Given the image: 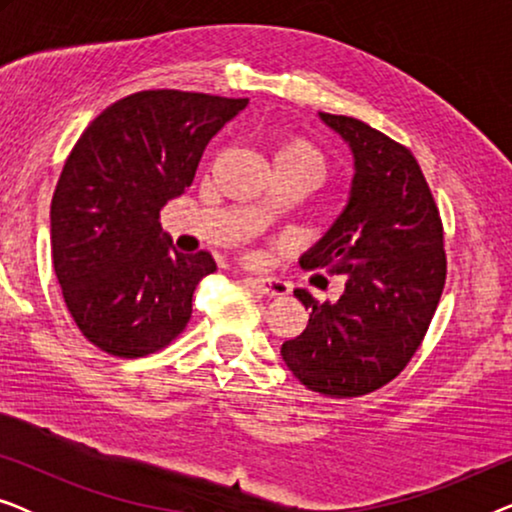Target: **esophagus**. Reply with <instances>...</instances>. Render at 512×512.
Here are the masks:
<instances>
[{
  "label": "esophagus",
  "mask_w": 512,
  "mask_h": 512,
  "mask_svg": "<svg viewBox=\"0 0 512 512\" xmlns=\"http://www.w3.org/2000/svg\"><path fill=\"white\" fill-rule=\"evenodd\" d=\"M249 282L254 284V289H258L265 296L270 298H277V296H286V293L291 291V286L282 282V279H275V277H249Z\"/></svg>",
  "instance_id": "34e87169"
}]
</instances>
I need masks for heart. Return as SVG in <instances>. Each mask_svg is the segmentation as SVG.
<instances>
[{
  "instance_id": "heart-1",
  "label": "heart",
  "mask_w": 512,
  "mask_h": 512,
  "mask_svg": "<svg viewBox=\"0 0 512 512\" xmlns=\"http://www.w3.org/2000/svg\"><path fill=\"white\" fill-rule=\"evenodd\" d=\"M275 160H286V163L303 165L310 172L317 174L319 179L321 174H324V158H321V153L314 149L310 142H305L303 137H286L284 142L277 146Z\"/></svg>"
}]
</instances>
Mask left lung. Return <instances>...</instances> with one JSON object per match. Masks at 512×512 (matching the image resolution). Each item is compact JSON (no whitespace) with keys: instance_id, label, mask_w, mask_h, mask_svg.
Wrapping results in <instances>:
<instances>
[{"instance_id":"left-lung-1","label":"left lung","mask_w":512,"mask_h":512,"mask_svg":"<svg viewBox=\"0 0 512 512\" xmlns=\"http://www.w3.org/2000/svg\"><path fill=\"white\" fill-rule=\"evenodd\" d=\"M319 116L352 149L354 179L347 207L300 265L345 275V293L319 303L293 291L310 321L282 359L307 389L352 398L394 380L422 345L447 275L443 221L410 149L359 118Z\"/></svg>"}]
</instances>
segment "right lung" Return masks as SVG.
<instances>
[{
    "instance_id": "add662e5",
    "label": "right lung",
    "mask_w": 512,
    "mask_h": 512,
    "mask_svg": "<svg viewBox=\"0 0 512 512\" xmlns=\"http://www.w3.org/2000/svg\"><path fill=\"white\" fill-rule=\"evenodd\" d=\"M247 97L142 90L102 111L74 144L51 202L53 268L88 342L118 359L170 345L216 263L179 254L160 209L193 184L209 139Z\"/></svg>"
}]
</instances>
